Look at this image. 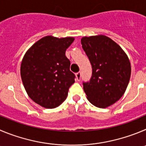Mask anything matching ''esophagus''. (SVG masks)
<instances>
[{
    "label": "esophagus",
    "instance_id": "34e87169",
    "mask_svg": "<svg viewBox=\"0 0 146 146\" xmlns=\"http://www.w3.org/2000/svg\"><path fill=\"white\" fill-rule=\"evenodd\" d=\"M76 80H77L78 81H81V72H78V73L76 74Z\"/></svg>",
    "mask_w": 146,
    "mask_h": 146
}]
</instances>
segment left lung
Listing matches in <instances>:
<instances>
[{"instance_id":"obj_1","label":"left lung","mask_w":146,"mask_h":146,"mask_svg":"<svg viewBox=\"0 0 146 146\" xmlns=\"http://www.w3.org/2000/svg\"><path fill=\"white\" fill-rule=\"evenodd\" d=\"M81 44L92 68L91 79L83 82L84 92L93 105L106 108L125 93L131 74L130 60L116 42L104 35L83 37Z\"/></svg>"}]
</instances>
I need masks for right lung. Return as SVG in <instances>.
<instances>
[{"label": "right lung", "mask_w": 146, "mask_h": 146, "mask_svg": "<svg viewBox=\"0 0 146 146\" xmlns=\"http://www.w3.org/2000/svg\"><path fill=\"white\" fill-rule=\"evenodd\" d=\"M74 38L47 36L34 44L26 52L21 65L23 84L35 103L47 109L60 105L68 96L76 76L70 70L65 56Z\"/></svg>", "instance_id": "right-lung-1"}]
</instances>
